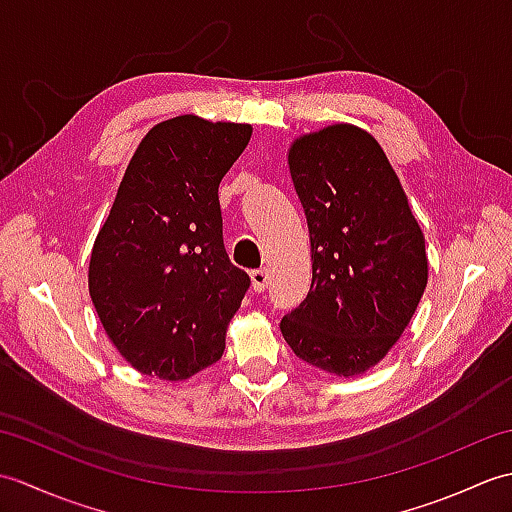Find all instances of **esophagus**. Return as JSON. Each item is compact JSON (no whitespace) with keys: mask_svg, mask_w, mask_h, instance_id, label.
I'll return each instance as SVG.
<instances>
[{"mask_svg":"<svg viewBox=\"0 0 512 512\" xmlns=\"http://www.w3.org/2000/svg\"><path fill=\"white\" fill-rule=\"evenodd\" d=\"M250 281H253V288H255V292H264V290L268 288V281H270L268 268L253 270V273H250Z\"/></svg>","mask_w":512,"mask_h":512,"instance_id":"1","label":"esophagus"}]
</instances>
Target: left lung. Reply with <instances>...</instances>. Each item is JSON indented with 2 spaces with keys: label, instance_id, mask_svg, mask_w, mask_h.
Instances as JSON below:
<instances>
[{
  "label": "left lung",
  "instance_id": "obj_1",
  "mask_svg": "<svg viewBox=\"0 0 512 512\" xmlns=\"http://www.w3.org/2000/svg\"><path fill=\"white\" fill-rule=\"evenodd\" d=\"M288 167L308 220L312 284L281 334L323 372L365 374L396 345L427 288L424 235L365 129L336 123L301 136Z\"/></svg>",
  "mask_w": 512,
  "mask_h": 512
}]
</instances>
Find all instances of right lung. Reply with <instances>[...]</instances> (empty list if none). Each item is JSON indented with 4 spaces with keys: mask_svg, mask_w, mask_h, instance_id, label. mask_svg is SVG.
<instances>
[{
    "mask_svg": "<svg viewBox=\"0 0 512 512\" xmlns=\"http://www.w3.org/2000/svg\"><path fill=\"white\" fill-rule=\"evenodd\" d=\"M253 127L184 114L151 127L90 257L103 328L140 374L184 380L220 361L250 277L231 264L217 189Z\"/></svg>",
    "mask_w": 512,
    "mask_h": 512,
    "instance_id": "right-lung-1",
    "label": "right lung"
}]
</instances>
